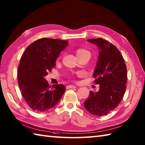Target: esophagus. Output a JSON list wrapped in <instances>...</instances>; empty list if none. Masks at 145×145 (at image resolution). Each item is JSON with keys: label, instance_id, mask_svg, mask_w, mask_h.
<instances>
[{"label": "esophagus", "instance_id": "34e87169", "mask_svg": "<svg viewBox=\"0 0 145 145\" xmlns=\"http://www.w3.org/2000/svg\"><path fill=\"white\" fill-rule=\"evenodd\" d=\"M66 88H67V89L74 88H76V86H74V85H72V84H69V85H67V86H66Z\"/></svg>", "mask_w": 145, "mask_h": 145}]
</instances>
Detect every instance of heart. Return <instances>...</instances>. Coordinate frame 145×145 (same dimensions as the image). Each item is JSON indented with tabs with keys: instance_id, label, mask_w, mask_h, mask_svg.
I'll list each match as a JSON object with an SVG mask.
<instances>
[{
	"instance_id": "b5f03b06",
	"label": "heart",
	"mask_w": 145,
	"mask_h": 145,
	"mask_svg": "<svg viewBox=\"0 0 145 145\" xmlns=\"http://www.w3.org/2000/svg\"><path fill=\"white\" fill-rule=\"evenodd\" d=\"M84 53H88V54H90V53L89 52H88V50H85V49L80 48V49H78V50H77V55H79V54H84Z\"/></svg>"
}]
</instances>
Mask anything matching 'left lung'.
I'll return each mask as SVG.
<instances>
[{"instance_id": "8db88e82", "label": "left lung", "mask_w": 145, "mask_h": 145, "mask_svg": "<svg viewBox=\"0 0 145 145\" xmlns=\"http://www.w3.org/2000/svg\"><path fill=\"white\" fill-rule=\"evenodd\" d=\"M88 41L99 48L93 76L100 89L98 91H89L84 105L90 114L102 116L115 109L122 100L126 89L127 68L123 57L116 46L102 38Z\"/></svg>"}]
</instances>
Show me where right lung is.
<instances>
[{
  "instance_id": "1",
  "label": "right lung",
  "mask_w": 145,
  "mask_h": 145,
  "mask_svg": "<svg viewBox=\"0 0 145 145\" xmlns=\"http://www.w3.org/2000/svg\"><path fill=\"white\" fill-rule=\"evenodd\" d=\"M68 41L43 38L29 45L21 56L18 81L26 103L36 112H46L55 106L65 91L63 84L49 86L45 76L56 66L57 57Z\"/></svg>"
}]
</instances>
